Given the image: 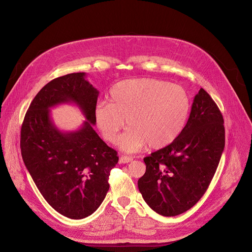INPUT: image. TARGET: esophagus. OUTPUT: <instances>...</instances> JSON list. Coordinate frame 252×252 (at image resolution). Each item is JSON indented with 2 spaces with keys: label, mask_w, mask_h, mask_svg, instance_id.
Returning a JSON list of instances; mask_svg holds the SVG:
<instances>
[{
  "label": "esophagus",
  "mask_w": 252,
  "mask_h": 252,
  "mask_svg": "<svg viewBox=\"0 0 252 252\" xmlns=\"http://www.w3.org/2000/svg\"><path fill=\"white\" fill-rule=\"evenodd\" d=\"M130 161H133V158H131L130 156L123 155V156H121V158H119V162L121 163H128Z\"/></svg>",
  "instance_id": "obj_1"
}]
</instances>
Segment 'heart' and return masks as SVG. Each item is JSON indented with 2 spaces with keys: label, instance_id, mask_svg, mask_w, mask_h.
Returning a JSON list of instances; mask_svg holds the SVG:
<instances>
[{
  "label": "heart",
  "instance_id": "heart-1",
  "mask_svg": "<svg viewBox=\"0 0 252 252\" xmlns=\"http://www.w3.org/2000/svg\"><path fill=\"white\" fill-rule=\"evenodd\" d=\"M110 102H99L95 124L104 139L115 144L126 121L119 147L136 152L148 145L161 149L174 143L187 125L191 100L181 86L154 78L127 79L110 91Z\"/></svg>",
  "mask_w": 252,
  "mask_h": 252
}]
</instances>
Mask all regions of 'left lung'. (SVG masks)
Segmentation results:
<instances>
[{"instance_id": "1", "label": "left lung", "mask_w": 252, "mask_h": 252, "mask_svg": "<svg viewBox=\"0 0 252 252\" xmlns=\"http://www.w3.org/2000/svg\"><path fill=\"white\" fill-rule=\"evenodd\" d=\"M224 148L223 118L202 88L180 137L144 158L138 181L144 200L157 214L175 217L193 207L206 192Z\"/></svg>"}]
</instances>
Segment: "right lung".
I'll list each match as a JSON object with an SVG mask.
<instances>
[{"label": "right lung", "instance_id": "right-lung-1", "mask_svg": "<svg viewBox=\"0 0 252 252\" xmlns=\"http://www.w3.org/2000/svg\"><path fill=\"white\" fill-rule=\"evenodd\" d=\"M98 96L85 72L57 77L37 93L21 126V155L35 186L53 208L72 220L101 205L118 162L117 152L93 128ZM64 102H74L84 113L81 129L61 132L52 123L49 108Z\"/></svg>", "mask_w": 252, "mask_h": 252}]
</instances>
